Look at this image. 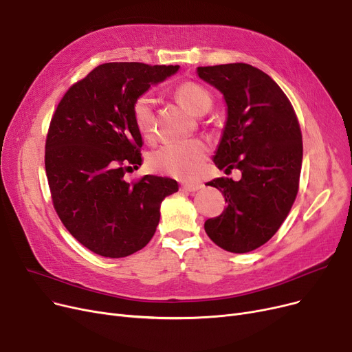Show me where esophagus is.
Listing matches in <instances>:
<instances>
[{
	"label": "esophagus",
	"instance_id": "1",
	"mask_svg": "<svg viewBox=\"0 0 352 352\" xmlns=\"http://www.w3.org/2000/svg\"><path fill=\"white\" fill-rule=\"evenodd\" d=\"M201 188V184L198 182H182L181 184V190L186 192H195Z\"/></svg>",
	"mask_w": 352,
	"mask_h": 352
}]
</instances>
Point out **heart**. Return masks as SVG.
Returning a JSON list of instances; mask_svg holds the SVG:
<instances>
[{"mask_svg": "<svg viewBox=\"0 0 352 352\" xmlns=\"http://www.w3.org/2000/svg\"><path fill=\"white\" fill-rule=\"evenodd\" d=\"M179 104L195 116L206 114L212 105L210 91L195 81H184L174 89ZM133 121L142 137H151L154 133L155 116L154 100L144 92L131 105ZM207 145L199 140L186 142H173L161 145L148 155V165L155 173L170 175L178 179H191L202 168L207 160Z\"/></svg>", "mask_w": 352, "mask_h": 352, "instance_id": "obj_1", "label": "heart"}]
</instances>
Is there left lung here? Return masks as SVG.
I'll return each instance as SVG.
<instances>
[{"mask_svg": "<svg viewBox=\"0 0 352 352\" xmlns=\"http://www.w3.org/2000/svg\"><path fill=\"white\" fill-rule=\"evenodd\" d=\"M198 76L224 94L228 118L214 162L243 177L208 182L224 194L227 208L206 221L212 241L244 254L280 230L300 188L302 134L294 107L268 74L250 64L198 67Z\"/></svg>", "mask_w": 352, "mask_h": 352, "instance_id": "1", "label": "left lung"}]
</instances>
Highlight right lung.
I'll return each mask as SVG.
<instances>
[{"instance_id": "1", "label": "right lung", "mask_w": 352, "mask_h": 352, "mask_svg": "<svg viewBox=\"0 0 352 352\" xmlns=\"http://www.w3.org/2000/svg\"><path fill=\"white\" fill-rule=\"evenodd\" d=\"M178 65L107 63L72 84L52 114L45 140V173L55 212L89 251L122 258L144 248L160 223V206L177 181L145 175L142 138L133 101L178 71Z\"/></svg>"}]
</instances>
